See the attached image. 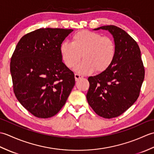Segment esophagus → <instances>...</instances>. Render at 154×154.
<instances>
[{
	"instance_id": "34e87169",
	"label": "esophagus",
	"mask_w": 154,
	"mask_h": 154,
	"mask_svg": "<svg viewBox=\"0 0 154 154\" xmlns=\"http://www.w3.org/2000/svg\"><path fill=\"white\" fill-rule=\"evenodd\" d=\"M83 77V75H81L77 74V73L75 74V81H79L80 79H82Z\"/></svg>"
}]
</instances>
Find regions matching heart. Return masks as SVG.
<instances>
[{
	"label": "heart",
	"instance_id": "b5f03b06",
	"mask_svg": "<svg viewBox=\"0 0 154 154\" xmlns=\"http://www.w3.org/2000/svg\"><path fill=\"white\" fill-rule=\"evenodd\" d=\"M60 52L64 63L69 68L75 66L83 57V61L75 67V71L88 74L94 71L101 73L109 69L115 58L116 48L110 37L81 30L73 35L72 43L61 44Z\"/></svg>",
	"mask_w": 154,
	"mask_h": 154
}]
</instances>
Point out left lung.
Listing matches in <instances>:
<instances>
[{"instance_id": "obj_1", "label": "left lung", "mask_w": 154, "mask_h": 154, "mask_svg": "<svg viewBox=\"0 0 154 154\" xmlns=\"http://www.w3.org/2000/svg\"><path fill=\"white\" fill-rule=\"evenodd\" d=\"M100 29L112 35L116 56L106 71L88 78L87 99L98 115L112 119L124 113L138 99L145 71L138 45L127 32L113 25L94 30Z\"/></svg>"}]
</instances>
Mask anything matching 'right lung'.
Returning a JSON list of instances; mask_svg holds the SVG:
<instances>
[{
	"label": "right lung",
	"mask_w": 154,
	"mask_h": 154,
	"mask_svg": "<svg viewBox=\"0 0 154 154\" xmlns=\"http://www.w3.org/2000/svg\"><path fill=\"white\" fill-rule=\"evenodd\" d=\"M73 30L40 28L24 35L16 45L11 61L16 97L34 116L55 115L67 101L75 81L63 61L62 42Z\"/></svg>",
	"instance_id": "right-lung-1"
}]
</instances>
